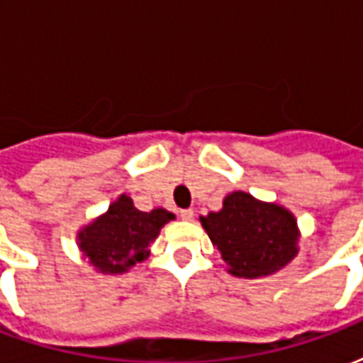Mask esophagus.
<instances>
[{"instance_id":"34e87169","label":"esophagus","mask_w":363,"mask_h":363,"mask_svg":"<svg viewBox=\"0 0 363 363\" xmlns=\"http://www.w3.org/2000/svg\"><path fill=\"white\" fill-rule=\"evenodd\" d=\"M181 218L182 220H186V221H190L192 220V218H194V210H181Z\"/></svg>"}]
</instances>
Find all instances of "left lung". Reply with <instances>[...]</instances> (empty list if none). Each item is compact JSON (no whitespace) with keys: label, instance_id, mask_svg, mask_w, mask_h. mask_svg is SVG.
<instances>
[{"label":"left lung","instance_id":"left-lung-1","mask_svg":"<svg viewBox=\"0 0 363 363\" xmlns=\"http://www.w3.org/2000/svg\"><path fill=\"white\" fill-rule=\"evenodd\" d=\"M200 223L237 278L270 276L296 259L299 229L294 213L241 190L228 194L220 212L202 216Z\"/></svg>","mask_w":363,"mask_h":363}]
</instances>
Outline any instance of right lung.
<instances>
[{
  "mask_svg": "<svg viewBox=\"0 0 363 363\" xmlns=\"http://www.w3.org/2000/svg\"><path fill=\"white\" fill-rule=\"evenodd\" d=\"M174 213L163 208L140 212L132 198L122 194L108 210L77 233V245L96 272L124 274L147 259L150 245Z\"/></svg>",
  "mask_w": 363,
  "mask_h": 363,
  "instance_id": "1",
  "label": "right lung"
}]
</instances>
